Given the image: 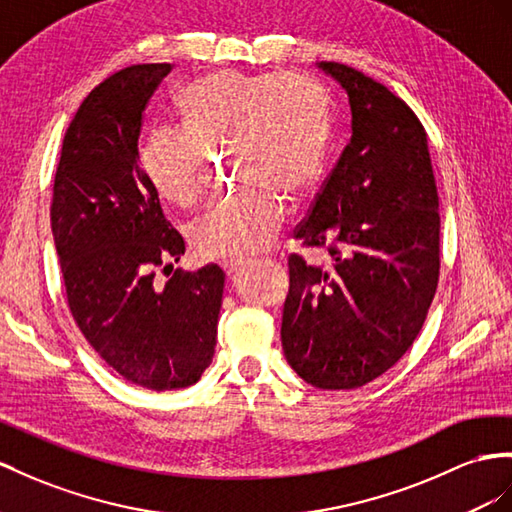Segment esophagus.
I'll list each match as a JSON object with an SVG mask.
<instances>
[{
    "instance_id": "obj_1",
    "label": "esophagus",
    "mask_w": 512,
    "mask_h": 512,
    "mask_svg": "<svg viewBox=\"0 0 512 512\" xmlns=\"http://www.w3.org/2000/svg\"><path fill=\"white\" fill-rule=\"evenodd\" d=\"M248 264V259H242V257H235V259H227L222 261V268H225L227 274H238L244 266Z\"/></svg>"
}]
</instances>
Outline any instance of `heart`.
Here are the masks:
<instances>
[{"label": "heart", "mask_w": 512, "mask_h": 512, "mask_svg": "<svg viewBox=\"0 0 512 512\" xmlns=\"http://www.w3.org/2000/svg\"><path fill=\"white\" fill-rule=\"evenodd\" d=\"M183 129H155L140 147V164L168 203L192 207L205 186V157L233 144L235 170L246 186L218 199L190 227L203 257H244L264 248L287 214L285 194L316 186L329 138V95L303 73L218 71L183 88Z\"/></svg>", "instance_id": "obj_1"}]
</instances>
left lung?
Wrapping results in <instances>:
<instances>
[{
  "mask_svg": "<svg viewBox=\"0 0 512 512\" xmlns=\"http://www.w3.org/2000/svg\"><path fill=\"white\" fill-rule=\"evenodd\" d=\"M318 69L346 90L352 136L324 181L303 246L290 255L281 342L287 363L318 389H357L396 365L422 331L439 281V196L426 131L383 84L339 62Z\"/></svg>",
  "mask_w": 512,
  "mask_h": 512,
  "instance_id": "1",
  "label": "left lung"
}]
</instances>
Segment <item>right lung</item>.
<instances>
[{
	"instance_id": "right-lung-1",
	"label": "right lung",
	"mask_w": 512,
	"mask_h": 512,
	"mask_svg": "<svg viewBox=\"0 0 512 512\" xmlns=\"http://www.w3.org/2000/svg\"><path fill=\"white\" fill-rule=\"evenodd\" d=\"M170 64H134L90 93L64 134L51 231L69 309L125 381L186 389L214 359L225 272L173 270L186 253L138 162L142 112ZM157 267L174 272L166 284Z\"/></svg>"
}]
</instances>
